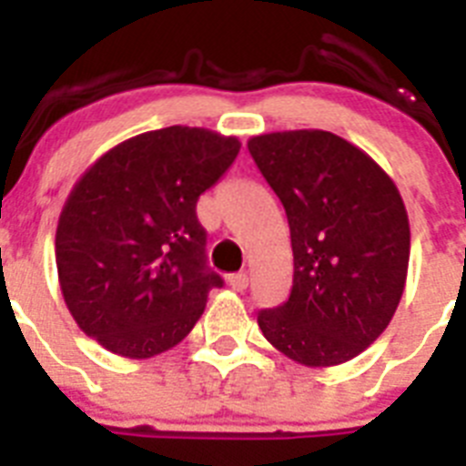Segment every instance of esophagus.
<instances>
[{
  "label": "esophagus",
  "instance_id": "esophagus-1",
  "mask_svg": "<svg viewBox=\"0 0 466 466\" xmlns=\"http://www.w3.org/2000/svg\"><path fill=\"white\" fill-rule=\"evenodd\" d=\"M247 284H249V278L247 273H236V275H228V287L236 291H245Z\"/></svg>",
  "mask_w": 466,
  "mask_h": 466
}]
</instances>
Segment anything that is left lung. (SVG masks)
Returning <instances> with one entry per match:
<instances>
[{"instance_id": "1", "label": "left lung", "mask_w": 466, "mask_h": 466, "mask_svg": "<svg viewBox=\"0 0 466 466\" xmlns=\"http://www.w3.org/2000/svg\"><path fill=\"white\" fill-rule=\"evenodd\" d=\"M287 212L294 284L258 312L263 336L303 366H339L387 329L406 284L409 214L369 154L327 130H284L247 142Z\"/></svg>"}]
</instances>
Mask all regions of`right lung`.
Instances as JSON below:
<instances>
[{"label":"right lung","mask_w":466,"mask_h":466,"mask_svg":"<svg viewBox=\"0 0 466 466\" xmlns=\"http://www.w3.org/2000/svg\"><path fill=\"white\" fill-rule=\"evenodd\" d=\"M238 151L236 137L170 126L116 144L81 175L57 219L56 263L86 336L127 360L187 339L224 284L205 263L196 203Z\"/></svg>","instance_id":"1"}]
</instances>
